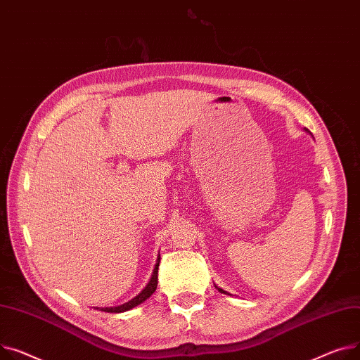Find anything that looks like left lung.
Instances as JSON below:
<instances>
[{
	"label": "left lung",
	"mask_w": 360,
	"mask_h": 360,
	"mask_svg": "<svg viewBox=\"0 0 360 360\" xmlns=\"http://www.w3.org/2000/svg\"><path fill=\"white\" fill-rule=\"evenodd\" d=\"M218 290H219V292H221V293H226V292H225V290H222V289H219V288H218Z\"/></svg>",
	"instance_id": "obj_1"
}]
</instances>
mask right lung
<instances>
[{
	"instance_id": "1",
	"label": "right lung",
	"mask_w": 360,
	"mask_h": 360,
	"mask_svg": "<svg viewBox=\"0 0 360 360\" xmlns=\"http://www.w3.org/2000/svg\"><path fill=\"white\" fill-rule=\"evenodd\" d=\"M158 266H160V257H158V262L155 264V269H154V273H153V278L150 281V283H148L145 286V289L136 295V297L134 300H131L129 302H126L123 305H119V307H113V308H101V311L104 312H124V311H129L135 307H138L139 304H142L143 301H146L148 298L151 297V295L155 292L157 289V285H158Z\"/></svg>"
}]
</instances>
